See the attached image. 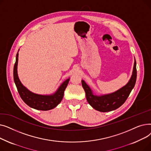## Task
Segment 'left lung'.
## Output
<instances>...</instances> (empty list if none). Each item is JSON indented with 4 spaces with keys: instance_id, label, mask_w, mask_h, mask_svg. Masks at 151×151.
<instances>
[{
    "instance_id": "1",
    "label": "left lung",
    "mask_w": 151,
    "mask_h": 151,
    "mask_svg": "<svg viewBox=\"0 0 151 151\" xmlns=\"http://www.w3.org/2000/svg\"><path fill=\"white\" fill-rule=\"evenodd\" d=\"M137 62L134 59L132 75L129 82L116 91L101 96L94 94L90 87L84 80L81 81L83 88L86 92L87 101L95 109L100 112L111 111L119 108L129 96L137 80Z\"/></svg>"
}]
</instances>
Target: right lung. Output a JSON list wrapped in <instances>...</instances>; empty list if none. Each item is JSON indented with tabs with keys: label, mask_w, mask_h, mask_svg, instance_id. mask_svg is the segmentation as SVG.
Segmentation results:
<instances>
[{
	"label": "right lung",
	"mask_w": 151,
	"mask_h": 151,
	"mask_svg": "<svg viewBox=\"0 0 151 151\" xmlns=\"http://www.w3.org/2000/svg\"><path fill=\"white\" fill-rule=\"evenodd\" d=\"M18 54V52L16 56V62L13 68V78L22 100L28 106L37 110L47 111L56 107L63 99V93L69 82L70 78L63 81L54 93L50 95H40L31 92L24 86H23L19 79L17 70Z\"/></svg>",
	"instance_id": "1"
}]
</instances>
